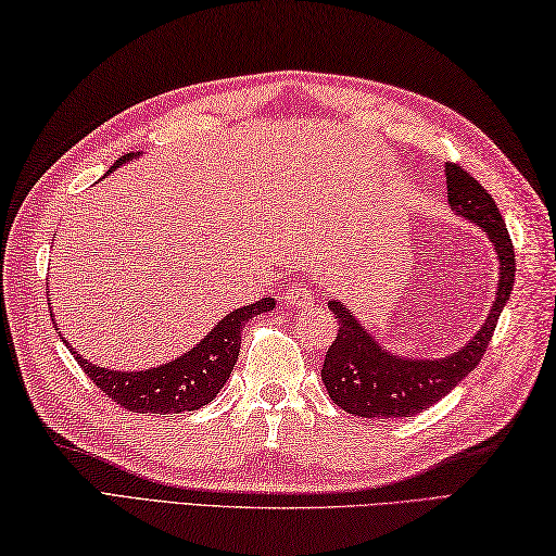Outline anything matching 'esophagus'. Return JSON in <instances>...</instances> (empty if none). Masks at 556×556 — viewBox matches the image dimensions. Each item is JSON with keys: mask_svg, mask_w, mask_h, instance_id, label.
Returning a JSON list of instances; mask_svg holds the SVG:
<instances>
[{"mask_svg": "<svg viewBox=\"0 0 556 556\" xmlns=\"http://www.w3.org/2000/svg\"><path fill=\"white\" fill-rule=\"evenodd\" d=\"M282 302H286L292 309H304L314 302V294L309 288H304V286H290L286 292H282Z\"/></svg>", "mask_w": 556, "mask_h": 556, "instance_id": "esophagus-1", "label": "esophagus"}]
</instances>
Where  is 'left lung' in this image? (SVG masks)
Here are the masks:
<instances>
[{"mask_svg":"<svg viewBox=\"0 0 556 556\" xmlns=\"http://www.w3.org/2000/svg\"><path fill=\"white\" fill-rule=\"evenodd\" d=\"M451 211L478 225L500 258V282L490 314L470 341L446 357H399L381 348L343 302L328 300L338 319V336L328 348L321 381L331 401L355 417H413L444 399L480 365L486 343L514 290L516 256L506 223L486 189L456 163H446Z\"/></svg>","mask_w":556,"mask_h":556,"instance_id":"8db88e82","label":"left lung"}]
</instances>
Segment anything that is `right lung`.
I'll use <instances>...</instances> for the list:
<instances>
[{
  "label": "right lung",
  "mask_w": 556,
  "mask_h": 556,
  "mask_svg": "<svg viewBox=\"0 0 556 556\" xmlns=\"http://www.w3.org/2000/svg\"><path fill=\"white\" fill-rule=\"evenodd\" d=\"M134 153L122 155L110 167L129 163ZM276 307L274 298H264L249 307L235 309L211 328V333L203 341L191 348L189 353L179 355L173 362H165L161 367L141 369V371H119L98 367L93 362L84 359L76 350L66 343L76 357L78 365L88 374L90 381L103 391L108 399L117 405L127 407L131 413H155L173 417L175 413L199 410L211 403L220 393L223 383L230 379L232 367L240 355V341L244 324L256 314H266Z\"/></svg>",
  "instance_id": "add662e5"
}]
</instances>
